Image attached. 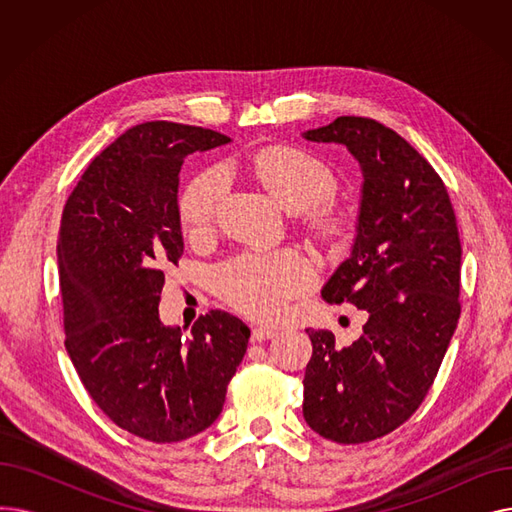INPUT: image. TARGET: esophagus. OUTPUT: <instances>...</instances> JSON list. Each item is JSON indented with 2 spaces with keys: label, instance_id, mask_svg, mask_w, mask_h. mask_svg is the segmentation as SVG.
<instances>
[{
  "label": "esophagus",
  "instance_id": "1",
  "mask_svg": "<svg viewBox=\"0 0 512 512\" xmlns=\"http://www.w3.org/2000/svg\"><path fill=\"white\" fill-rule=\"evenodd\" d=\"M276 336V330L274 328H263V326H257L253 328L251 332V340L253 342H263V340H270Z\"/></svg>",
  "mask_w": 512,
  "mask_h": 512
}]
</instances>
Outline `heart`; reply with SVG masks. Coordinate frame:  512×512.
Instances as JSON below:
<instances>
[{"label":"heart","instance_id":"obj_1","mask_svg":"<svg viewBox=\"0 0 512 512\" xmlns=\"http://www.w3.org/2000/svg\"><path fill=\"white\" fill-rule=\"evenodd\" d=\"M245 170L284 209L299 211L305 232L326 249H338L353 232V218L330 197L336 174L324 159L297 145H267L245 159ZM222 176L203 172L186 184L178 201L180 224L188 236L211 230L222 199ZM311 261L294 249L245 253L224 263L213 284L220 297L255 319H280L292 299L313 284Z\"/></svg>","mask_w":512,"mask_h":512}]
</instances>
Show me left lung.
Masks as SVG:
<instances>
[{"instance_id": "1", "label": "left lung", "mask_w": 512, "mask_h": 512, "mask_svg": "<svg viewBox=\"0 0 512 512\" xmlns=\"http://www.w3.org/2000/svg\"><path fill=\"white\" fill-rule=\"evenodd\" d=\"M305 139L342 143L363 168L353 255L321 290L326 303L367 311L346 348L307 330L303 415L338 444L378 440L405 423L432 388L461 317V238L446 186L398 132L340 116Z\"/></svg>"}]
</instances>
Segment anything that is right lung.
I'll list each match as a JSON object with an SVG mask.
<instances>
[{
	"label": "right lung",
	"mask_w": 512,
	"mask_h": 512,
	"mask_svg": "<svg viewBox=\"0 0 512 512\" xmlns=\"http://www.w3.org/2000/svg\"><path fill=\"white\" fill-rule=\"evenodd\" d=\"M228 141L166 120L132 126L91 161L62 211L66 351L97 407L157 444L218 419L251 336L220 309L201 315L188 340L159 321L161 265H176L184 249L176 203L184 157Z\"/></svg>",
	"instance_id": "1"
}]
</instances>
